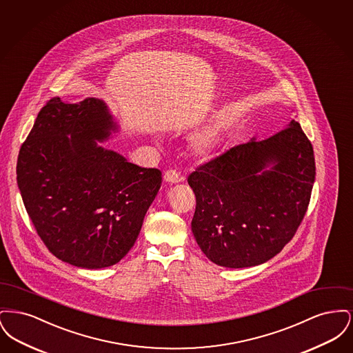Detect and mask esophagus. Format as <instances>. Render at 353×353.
<instances>
[{
    "instance_id": "1",
    "label": "esophagus",
    "mask_w": 353,
    "mask_h": 353,
    "mask_svg": "<svg viewBox=\"0 0 353 353\" xmlns=\"http://www.w3.org/2000/svg\"><path fill=\"white\" fill-rule=\"evenodd\" d=\"M183 180H184L183 176L173 169H169L164 173V181L168 184H177V183H181Z\"/></svg>"
}]
</instances>
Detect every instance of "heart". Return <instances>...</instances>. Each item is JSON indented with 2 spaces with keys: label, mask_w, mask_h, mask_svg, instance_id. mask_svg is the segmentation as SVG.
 Returning <instances> with one entry per match:
<instances>
[{
  "label": "heart",
  "mask_w": 353,
  "mask_h": 353,
  "mask_svg": "<svg viewBox=\"0 0 353 353\" xmlns=\"http://www.w3.org/2000/svg\"><path fill=\"white\" fill-rule=\"evenodd\" d=\"M217 144H219V134L210 128L196 136V139L192 143V150L197 156L208 157L217 148Z\"/></svg>",
  "instance_id": "heart-1"
}]
</instances>
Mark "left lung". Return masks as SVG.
Listing matches in <instances>:
<instances>
[{
  "label": "left lung",
  "instance_id": "obj_1",
  "mask_svg": "<svg viewBox=\"0 0 353 353\" xmlns=\"http://www.w3.org/2000/svg\"><path fill=\"white\" fill-rule=\"evenodd\" d=\"M314 181V150L295 120L203 164L188 177L197 202L192 232L202 252L229 269L268 262L299 228Z\"/></svg>",
  "mask_w": 353,
  "mask_h": 353
}]
</instances>
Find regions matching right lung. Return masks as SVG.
Returning <instances> with one entry per match:
<instances>
[{"instance_id":"right-lung-1","label":"right lung","mask_w":353,"mask_h":353,"mask_svg":"<svg viewBox=\"0 0 353 353\" xmlns=\"http://www.w3.org/2000/svg\"><path fill=\"white\" fill-rule=\"evenodd\" d=\"M119 128L105 101L55 97L19 150L17 184L34 228L77 268L104 269L125 256L161 185L159 169L101 145Z\"/></svg>"}]
</instances>
